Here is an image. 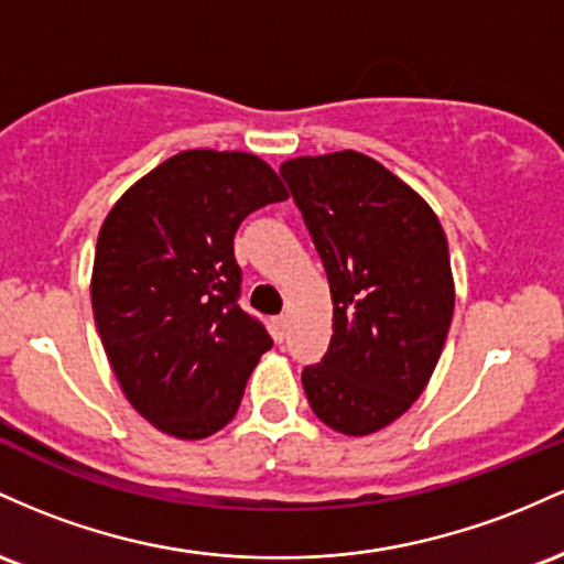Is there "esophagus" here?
I'll return each instance as SVG.
<instances>
[{
  "instance_id": "1",
  "label": "esophagus",
  "mask_w": 564,
  "mask_h": 564,
  "mask_svg": "<svg viewBox=\"0 0 564 564\" xmlns=\"http://www.w3.org/2000/svg\"><path fill=\"white\" fill-rule=\"evenodd\" d=\"M284 333H288V316H284V314L274 316V335H276V340H282Z\"/></svg>"
}]
</instances>
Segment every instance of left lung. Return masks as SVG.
Returning a JSON list of instances; mask_svg holds the SVG:
<instances>
[{
    "label": "left lung",
    "instance_id": "obj_1",
    "mask_svg": "<svg viewBox=\"0 0 564 564\" xmlns=\"http://www.w3.org/2000/svg\"><path fill=\"white\" fill-rule=\"evenodd\" d=\"M290 186L333 295L325 357L303 367L316 419L365 436L426 389L451 330L455 288L440 218L408 183L359 151L299 156Z\"/></svg>",
    "mask_w": 564,
    "mask_h": 564
}]
</instances>
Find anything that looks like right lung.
<instances>
[{
	"instance_id": "right-lung-1",
	"label": "right lung",
	"mask_w": 564,
	"mask_h": 564,
	"mask_svg": "<svg viewBox=\"0 0 564 564\" xmlns=\"http://www.w3.org/2000/svg\"><path fill=\"white\" fill-rule=\"evenodd\" d=\"M288 199L256 154L194 149L143 175L106 215L93 314L132 408L164 434L205 440L237 415L271 335L239 306L234 234Z\"/></svg>"
}]
</instances>
